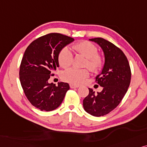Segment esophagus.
Wrapping results in <instances>:
<instances>
[{"label": "esophagus", "mask_w": 147, "mask_h": 147, "mask_svg": "<svg viewBox=\"0 0 147 147\" xmlns=\"http://www.w3.org/2000/svg\"><path fill=\"white\" fill-rule=\"evenodd\" d=\"M70 87L71 88V89H74V88H78V87H79V85H75V84H73V83H70Z\"/></svg>", "instance_id": "34e87169"}]
</instances>
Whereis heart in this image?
Returning <instances> with one entry per match:
<instances>
[{
  "label": "heart",
  "instance_id": "obj_1",
  "mask_svg": "<svg viewBox=\"0 0 147 147\" xmlns=\"http://www.w3.org/2000/svg\"><path fill=\"white\" fill-rule=\"evenodd\" d=\"M74 50L87 58L86 66L91 71H97L103 64V58L98 54L97 47L92 43L85 41L72 46ZM73 61V55L70 49L64 48L58 54V62L63 68L70 66ZM89 72L87 70H80L75 68H68L64 72L63 79L65 81L75 84H80L87 79Z\"/></svg>",
  "mask_w": 147,
  "mask_h": 147
}]
</instances>
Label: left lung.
Here are the masks:
<instances>
[{"label":"left lung","mask_w":147,"mask_h":147,"mask_svg":"<svg viewBox=\"0 0 147 147\" xmlns=\"http://www.w3.org/2000/svg\"><path fill=\"white\" fill-rule=\"evenodd\" d=\"M89 41L98 44L104 54V65L96 77L97 83L103 90L96 93L89 88V95L83 99V107L88 113L99 117L110 112L122 100L130 85L131 70L124 52L112 43L101 38Z\"/></svg>","instance_id":"1"}]
</instances>
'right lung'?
<instances>
[{"mask_svg": "<svg viewBox=\"0 0 147 147\" xmlns=\"http://www.w3.org/2000/svg\"><path fill=\"white\" fill-rule=\"evenodd\" d=\"M73 41L70 37L52 33L36 39L25 50L20 65L19 79L27 98L36 108L52 111L63 101L70 89L68 83L58 82L56 85L48 81L51 72L59 67L60 50Z\"/></svg>", "mask_w": 147, "mask_h": 147, "instance_id": "obj_1", "label": "right lung"}]
</instances>
